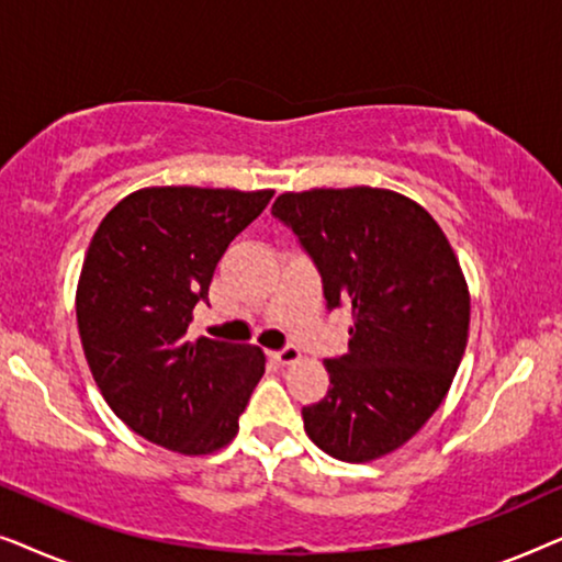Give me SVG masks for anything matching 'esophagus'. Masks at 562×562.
Masks as SVG:
<instances>
[{
  "label": "esophagus",
  "mask_w": 562,
  "mask_h": 562,
  "mask_svg": "<svg viewBox=\"0 0 562 562\" xmlns=\"http://www.w3.org/2000/svg\"><path fill=\"white\" fill-rule=\"evenodd\" d=\"M271 358L276 360V363H281V366H291V363H296L299 358H302V350H299L296 345H286V348L273 350Z\"/></svg>",
  "instance_id": "esophagus-1"
}]
</instances>
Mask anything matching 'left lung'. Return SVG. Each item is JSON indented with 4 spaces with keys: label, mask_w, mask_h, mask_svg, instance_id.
Masks as SVG:
<instances>
[{
    "label": "left lung",
    "mask_w": 562,
    "mask_h": 562,
    "mask_svg": "<svg viewBox=\"0 0 562 562\" xmlns=\"http://www.w3.org/2000/svg\"><path fill=\"white\" fill-rule=\"evenodd\" d=\"M273 217L317 266L327 310L348 304V352L325 360L329 391L302 409L327 456L368 463L402 448L442 404L463 360L471 294L425 206L389 189L286 191Z\"/></svg>",
    "instance_id": "left-lung-1"
}]
</instances>
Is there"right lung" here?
<instances>
[{"label":"right lung","mask_w":562,"mask_h":562,"mask_svg":"<svg viewBox=\"0 0 562 562\" xmlns=\"http://www.w3.org/2000/svg\"><path fill=\"white\" fill-rule=\"evenodd\" d=\"M271 196L148 187L122 199L91 237L76 289L83 356L110 409L148 442L210 456L237 435L263 350L189 342L187 329L222 252Z\"/></svg>","instance_id":"1"}]
</instances>
